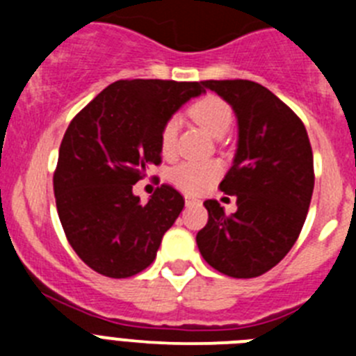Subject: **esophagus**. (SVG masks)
<instances>
[{
	"mask_svg": "<svg viewBox=\"0 0 356 356\" xmlns=\"http://www.w3.org/2000/svg\"><path fill=\"white\" fill-rule=\"evenodd\" d=\"M185 205L191 209V207H200L201 205V200H197V197L194 196H185Z\"/></svg>",
	"mask_w": 356,
	"mask_h": 356,
	"instance_id": "obj_1",
	"label": "esophagus"
}]
</instances>
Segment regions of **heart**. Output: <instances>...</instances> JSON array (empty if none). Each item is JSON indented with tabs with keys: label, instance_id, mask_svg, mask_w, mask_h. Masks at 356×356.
Here are the masks:
<instances>
[{
	"label": "heart",
	"instance_id": "b5f03b06",
	"mask_svg": "<svg viewBox=\"0 0 356 356\" xmlns=\"http://www.w3.org/2000/svg\"><path fill=\"white\" fill-rule=\"evenodd\" d=\"M188 115L200 124L203 130L212 137H222L232 127L234 112L228 103L219 96L200 97L197 102L188 106ZM176 134H178V122L176 119H169L163 122L160 130V151L163 156H171L175 151ZM221 176V165L217 162H184L176 165L171 172L172 184L184 193L201 194L213 185V181Z\"/></svg>",
	"mask_w": 356,
	"mask_h": 356
}]
</instances>
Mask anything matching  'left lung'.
Here are the masks:
<instances>
[{"mask_svg": "<svg viewBox=\"0 0 356 356\" xmlns=\"http://www.w3.org/2000/svg\"><path fill=\"white\" fill-rule=\"evenodd\" d=\"M237 118V151L221 181L237 197L226 216L207 200L209 222L196 235L201 257L232 278H254L294 246L314 193V155L307 130L282 99L250 80H207Z\"/></svg>", "mask_w": 356, "mask_h": 356, "instance_id": "1", "label": "left lung"}]
</instances>
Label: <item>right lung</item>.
<instances>
[{
	"label": "right lung",
	"instance_id": "right-lung-1",
	"mask_svg": "<svg viewBox=\"0 0 356 356\" xmlns=\"http://www.w3.org/2000/svg\"><path fill=\"white\" fill-rule=\"evenodd\" d=\"M203 92V81L119 80L65 130L53 176L56 210L72 250L99 275L144 271L184 210V196L169 185L146 205L134 185L160 163L163 122Z\"/></svg>",
	"mask_w": 356,
	"mask_h": 356
}]
</instances>
